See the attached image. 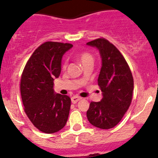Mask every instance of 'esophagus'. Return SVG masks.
I'll list each match as a JSON object with an SVG mask.
<instances>
[{
    "label": "esophagus",
    "instance_id": "obj_1",
    "mask_svg": "<svg viewBox=\"0 0 158 158\" xmlns=\"http://www.w3.org/2000/svg\"><path fill=\"white\" fill-rule=\"evenodd\" d=\"M82 98H81L80 97L73 96V97H72V98H71V101H72L73 103H76L78 101H79V100H80Z\"/></svg>",
    "mask_w": 158,
    "mask_h": 158
}]
</instances>
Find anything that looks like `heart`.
I'll list each match as a JSON object with an SVG mask.
<instances>
[{
	"mask_svg": "<svg viewBox=\"0 0 158 158\" xmlns=\"http://www.w3.org/2000/svg\"><path fill=\"white\" fill-rule=\"evenodd\" d=\"M79 61L81 62V64L83 65L84 64L87 63V62L92 61L93 62V56L91 55V54L87 52H82L80 55H79ZM67 67V62H64L62 65V67L63 68H65Z\"/></svg>",
	"mask_w": 158,
	"mask_h": 158,
	"instance_id": "b5f03b06",
	"label": "heart"
}]
</instances>
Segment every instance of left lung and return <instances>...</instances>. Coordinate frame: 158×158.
<instances>
[{
  "label": "left lung",
  "instance_id": "obj_1",
  "mask_svg": "<svg viewBox=\"0 0 158 158\" xmlns=\"http://www.w3.org/2000/svg\"><path fill=\"white\" fill-rule=\"evenodd\" d=\"M97 48L101 58V69L98 82L103 98L91 102L87 111L88 120L94 127L110 129L117 125L131 103L133 79L123 55L104 38L87 43Z\"/></svg>",
  "mask_w": 158,
  "mask_h": 158
}]
</instances>
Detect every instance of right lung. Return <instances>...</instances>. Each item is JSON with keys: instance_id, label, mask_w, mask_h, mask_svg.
<instances>
[{"instance_id": "add662e5", "label": "right lung", "mask_w": 158, "mask_h": 158, "mask_svg": "<svg viewBox=\"0 0 158 158\" xmlns=\"http://www.w3.org/2000/svg\"><path fill=\"white\" fill-rule=\"evenodd\" d=\"M73 47L70 43L46 42L26 64L21 79V95L25 112L32 124L43 133H53L65 126L71 100L56 94L54 80L61 70V59Z\"/></svg>"}]
</instances>
